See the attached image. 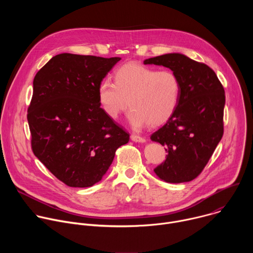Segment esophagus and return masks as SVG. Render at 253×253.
<instances>
[{
    "mask_svg": "<svg viewBox=\"0 0 253 253\" xmlns=\"http://www.w3.org/2000/svg\"><path fill=\"white\" fill-rule=\"evenodd\" d=\"M130 138H131V140L134 141V142H140V143L146 142V139H145V138L141 137V136H138V135H135V134H132V135L130 136Z\"/></svg>",
    "mask_w": 253,
    "mask_h": 253,
    "instance_id": "34e87169",
    "label": "esophagus"
}]
</instances>
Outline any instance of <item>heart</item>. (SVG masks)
Returning a JSON list of instances; mask_svg holds the SVG:
<instances>
[{"label": "heart", "instance_id": "1", "mask_svg": "<svg viewBox=\"0 0 253 253\" xmlns=\"http://www.w3.org/2000/svg\"><path fill=\"white\" fill-rule=\"evenodd\" d=\"M115 82L104 78L98 85V99L103 111L116 119L129 100L128 120L134 129L148 124L156 127L167 122L177 110L181 83L170 70H160L129 62L119 67Z\"/></svg>", "mask_w": 253, "mask_h": 253}]
</instances>
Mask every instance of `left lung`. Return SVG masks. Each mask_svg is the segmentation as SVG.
<instances>
[{
    "label": "left lung",
    "mask_w": 253,
    "mask_h": 253,
    "mask_svg": "<svg viewBox=\"0 0 253 253\" xmlns=\"http://www.w3.org/2000/svg\"><path fill=\"white\" fill-rule=\"evenodd\" d=\"M169 68L181 83V97L174 115L151 140L165 146L166 160L154 169L165 182L182 183L196 178L223 135L225 93L214 71L180 53L144 61Z\"/></svg>",
    "instance_id": "obj_1"
}]
</instances>
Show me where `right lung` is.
I'll use <instances>...</instances> for the list:
<instances>
[{
	"mask_svg": "<svg viewBox=\"0 0 253 253\" xmlns=\"http://www.w3.org/2000/svg\"><path fill=\"white\" fill-rule=\"evenodd\" d=\"M121 58L63 53L36 74L28 108L32 149L70 187L99 182L129 134L108 116L98 85Z\"/></svg>",
	"mask_w": 253,
	"mask_h": 253,
	"instance_id": "obj_1",
	"label": "right lung"
}]
</instances>
